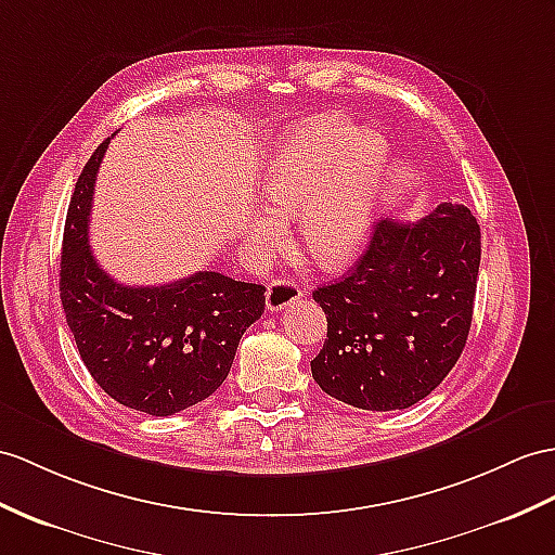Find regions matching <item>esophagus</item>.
I'll return each mask as SVG.
<instances>
[{
	"label": "esophagus",
	"mask_w": 555,
	"mask_h": 555,
	"mask_svg": "<svg viewBox=\"0 0 555 555\" xmlns=\"http://www.w3.org/2000/svg\"><path fill=\"white\" fill-rule=\"evenodd\" d=\"M301 299V287L289 278L273 280L266 289V306L268 310H285L294 301Z\"/></svg>",
	"instance_id": "obj_1"
}]
</instances>
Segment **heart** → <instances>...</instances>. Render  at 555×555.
Listing matches in <instances>:
<instances>
[{
    "instance_id": "1",
    "label": "heart",
    "mask_w": 555,
    "mask_h": 555,
    "mask_svg": "<svg viewBox=\"0 0 555 555\" xmlns=\"http://www.w3.org/2000/svg\"><path fill=\"white\" fill-rule=\"evenodd\" d=\"M388 145L374 131L327 115L306 119L270 159L263 193L273 209H259L249 223L256 251L285 237L282 214L301 209V240L324 266L348 261L370 233L379 199Z\"/></svg>"
}]
</instances>
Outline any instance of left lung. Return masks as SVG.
<instances>
[{"label":"left lung","instance_id":"obj_1","mask_svg":"<svg viewBox=\"0 0 555 555\" xmlns=\"http://www.w3.org/2000/svg\"><path fill=\"white\" fill-rule=\"evenodd\" d=\"M478 268L480 225L464 205L376 223L353 270L313 292L327 315V339L310 360L318 386L372 412L424 400L466 346Z\"/></svg>","mask_w":555,"mask_h":555}]
</instances>
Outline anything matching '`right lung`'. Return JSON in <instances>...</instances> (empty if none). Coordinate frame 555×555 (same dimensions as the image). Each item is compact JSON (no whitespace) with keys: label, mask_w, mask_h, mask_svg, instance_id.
<instances>
[{"label":"right lung","mask_w":555,"mask_h":555,"mask_svg":"<svg viewBox=\"0 0 555 555\" xmlns=\"http://www.w3.org/2000/svg\"><path fill=\"white\" fill-rule=\"evenodd\" d=\"M111 139L91 155L67 207L61 301L85 367L125 408L169 416L219 388L266 287L211 270L159 287L119 285L89 247L93 181Z\"/></svg>","instance_id":"right-lung-1"}]
</instances>
